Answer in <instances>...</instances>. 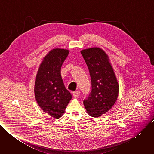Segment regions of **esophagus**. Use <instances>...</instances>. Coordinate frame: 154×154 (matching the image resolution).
<instances>
[{
    "label": "esophagus",
    "instance_id": "34e87169",
    "mask_svg": "<svg viewBox=\"0 0 154 154\" xmlns=\"http://www.w3.org/2000/svg\"><path fill=\"white\" fill-rule=\"evenodd\" d=\"M73 96L74 97H78L79 95H80V91H74L73 93H72Z\"/></svg>",
    "mask_w": 154,
    "mask_h": 154
}]
</instances>
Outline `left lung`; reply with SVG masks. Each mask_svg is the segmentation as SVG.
<instances>
[{"mask_svg": "<svg viewBox=\"0 0 154 154\" xmlns=\"http://www.w3.org/2000/svg\"><path fill=\"white\" fill-rule=\"evenodd\" d=\"M88 68L91 91L83 100L87 113L99 117L106 113L115 103L119 85L107 55L100 48H93L81 51Z\"/></svg>", "mask_w": 154, "mask_h": 154, "instance_id": "8db88e82", "label": "left lung"}]
</instances>
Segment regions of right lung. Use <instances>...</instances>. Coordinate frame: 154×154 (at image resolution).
I'll list each match as a JSON object with an SVG mask.
<instances>
[{
	"mask_svg": "<svg viewBox=\"0 0 154 154\" xmlns=\"http://www.w3.org/2000/svg\"><path fill=\"white\" fill-rule=\"evenodd\" d=\"M69 51L54 49L45 57L38 71L35 95L42 110L54 118L64 113L72 95L66 88L61 76V66L69 54Z\"/></svg>",
	"mask_w": 154,
	"mask_h": 154,
	"instance_id": "add662e5",
	"label": "right lung"
}]
</instances>
